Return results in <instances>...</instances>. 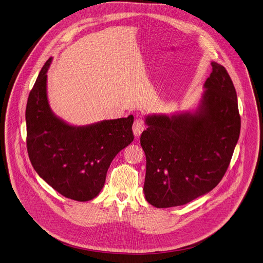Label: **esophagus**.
Instances as JSON below:
<instances>
[{"label": "esophagus", "mask_w": 263, "mask_h": 263, "mask_svg": "<svg viewBox=\"0 0 263 263\" xmlns=\"http://www.w3.org/2000/svg\"><path fill=\"white\" fill-rule=\"evenodd\" d=\"M145 130V125L141 119H136L133 124V133L135 137H139L142 132Z\"/></svg>", "instance_id": "34e87169"}]
</instances>
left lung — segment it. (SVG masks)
<instances>
[{
    "instance_id": "1",
    "label": "left lung",
    "mask_w": 263,
    "mask_h": 263,
    "mask_svg": "<svg viewBox=\"0 0 263 263\" xmlns=\"http://www.w3.org/2000/svg\"><path fill=\"white\" fill-rule=\"evenodd\" d=\"M211 66L196 107L145 116L143 191L157 208L184 205L210 192L231 160L240 133L237 95L225 68L216 62Z\"/></svg>"
}]
</instances>
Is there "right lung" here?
Masks as SVG:
<instances>
[{"mask_svg":"<svg viewBox=\"0 0 263 263\" xmlns=\"http://www.w3.org/2000/svg\"><path fill=\"white\" fill-rule=\"evenodd\" d=\"M45 63L26 108L27 149L43 180L63 196L89 201L99 195L115 156L134 139L133 115L89 125L69 124L52 111L47 95Z\"/></svg>","mask_w":263,"mask_h":263,"instance_id":"obj_1","label":"right lung"}]
</instances>
